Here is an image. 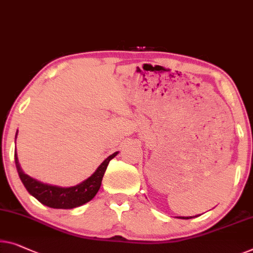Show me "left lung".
<instances>
[{
  "label": "left lung",
  "mask_w": 253,
  "mask_h": 253,
  "mask_svg": "<svg viewBox=\"0 0 253 253\" xmlns=\"http://www.w3.org/2000/svg\"><path fill=\"white\" fill-rule=\"evenodd\" d=\"M179 218H182V219H190L192 217H179Z\"/></svg>",
  "instance_id": "1"
}]
</instances>
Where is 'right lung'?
Masks as SVG:
<instances>
[{
  "instance_id": "add662e5",
  "label": "right lung",
  "mask_w": 253,
  "mask_h": 253,
  "mask_svg": "<svg viewBox=\"0 0 253 253\" xmlns=\"http://www.w3.org/2000/svg\"><path fill=\"white\" fill-rule=\"evenodd\" d=\"M117 153L118 152H115L111 156H109L100 165V167L96 169V171L92 176L88 177L87 179L81 184H78L76 186L71 187H59L48 185V184L41 183L39 180L26 175L21 170L20 166H19L17 152H14V161H16V167L22 184H24L26 190L34 198H36L41 203L50 207V208L73 209L90 201V200L95 197L97 191L100 190L105 169H107L110 160L114 159L117 156Z\"/></svg>"
}]
</instances>
